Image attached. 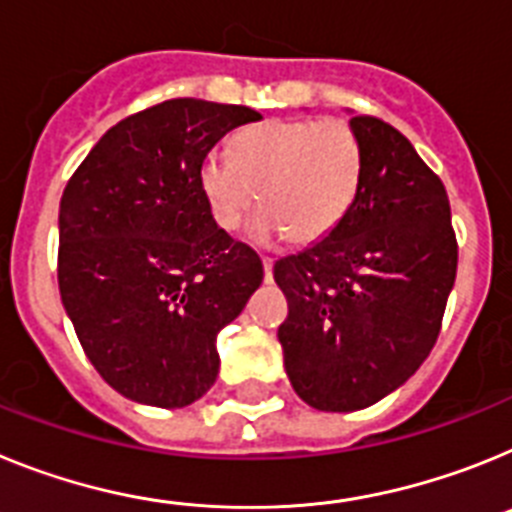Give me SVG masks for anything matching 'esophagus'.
<instances>
[{"label":"esophagus","mask_w":512,"mask_h":512,"mask_svg":"<svg viewBox=\"0 0 512 512\" xmlns=\"http://www.w3.org/2000/svg\"><path fill=\"white\" fill-rule=\"evenodd\" d=\"M262 270H265V281L273 278V257L262 255Z\"/></svg>","instance_id":"esophagus-1"}]
</instances>
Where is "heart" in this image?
<instances>
[{
  "label": "heart",
  "instance_id": "b5f03b06",
  "mask_svg": "<svg viewBox=\"0 0 512 512\" xmlns=\"http://www.w3.org/2000/svg\"><path fill=\"white\" fill-rule=\"evenodd\" d=\"M363 146L342 121H262L242 131L234 154L211 149L198 182L221 229H237L260 193L255 237L286 231L296 244L327 237L361 190Z\"/></svg>",
  "mask_w": 512,
  "mask_h": 512
}]
</instances>
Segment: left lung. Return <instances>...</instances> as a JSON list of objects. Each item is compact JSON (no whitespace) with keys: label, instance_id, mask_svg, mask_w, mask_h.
<instances>
[{"label":"left lung","instance_id":"left-lung-1","mask_svg":"<svg viewBox=\"0 0 512 512\" xmlns=\"http://www.w3.org/2000/svg\"><path fill=\"white\" fill-rule=\"evenodd\" d=\"M350 128L363 146L355 203L327 237L273 268L288 301L278 327L288 379L324 412L376 404L422 366L459 265L441 177L381 118L355 115Z\"/></svg>","mask_w":512,"mask_h":512}]
</instances>
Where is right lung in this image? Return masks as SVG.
<instances>
[{"mask_svg": "<svg viewBox=\"0 0 512 512\" xmlns=\"http://www.w3.org/2000/svg\"><path fill=\"white\" fill-rule=\"evenodd\" d=\"M244 105L175 97L115 123L66 182L59 291L84 353L133 402L188 407L219 376L216 335L262 283L216 226L198 170Z\"/></svg>", "mask_w": 512, "mask_h": 512, "instance_id": "add662e5", "label": "right lung"}]
</instances>
